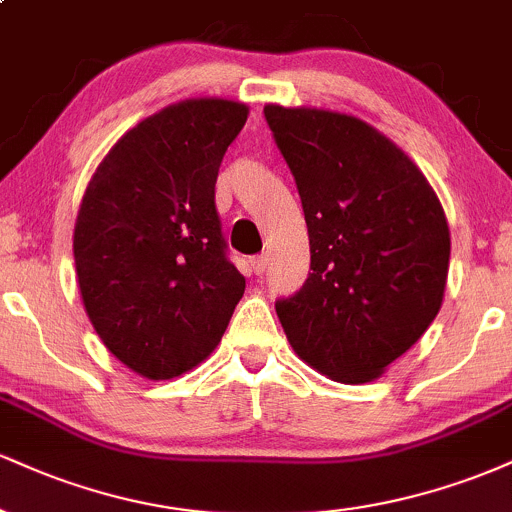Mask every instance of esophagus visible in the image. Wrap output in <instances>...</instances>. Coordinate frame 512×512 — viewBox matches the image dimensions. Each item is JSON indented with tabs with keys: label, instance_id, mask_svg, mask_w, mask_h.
Listing matches in <instances>:
<instances>
[{
	"label": "esophagus",
	"instance_id": "esophagus-1",
	"mask_svg": "<svg viewBox=\"0 0 512 512\" xmlns=\"http://www.w3.org/2000/svg\"><path fill=\"white\" fill-rule=\"evenodd\" d=\"M267 262H269V257H267V255H257V257H252V260H250L252 272H255V274H262L264 269H267Z\"/></svg>",
	"mask_w": 512,
	"mask_h": 512
}]
</instances>
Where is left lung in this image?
<instances>
[{
	"mask_svg": "<svg viewBox=\"0 0 512 512\" xmlns=\"http://www.w3.org/2000/svg\"><path fill=\"white\" fill-rule=\"evenodd\" d=\"M301 195L310 238L303 289L276 301L298 356L346 385L378 380L443 305L450 228L431 182L354 115L264 105Z\"/></svg>",
	"mask_w": 512,
	"mask_h": 512,
	"instance_id": "obj_1",
	"label": "left lung"
}]
</instances>
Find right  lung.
<instances>
[{
	"label": "right lung",
	"mask_w": 512,
	"mask_h": 512,
	"mask_svg": "<svg viewBox=\"0 0 512 512\" xmlns=\"http://www.w3.org/2000/svg\"><path fill=\"white\" fill-rule=\"evenodd\" d=\"M248 113L226 98L158 110L117 139L81 199V301L110 354L142 378L170 380L199 366L243 298L214 187Z\"/></svg>",
	"instance_id": "right-lung-1"
}]
</instances>
